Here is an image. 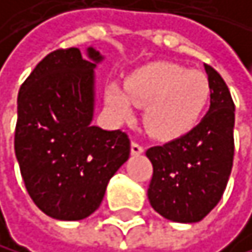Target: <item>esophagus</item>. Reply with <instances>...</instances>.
Wrapping results in <instances>:
<instances>
[{"mask_svg":"<svg viewBox=\"0 0 252 252\" xmlns=\"http://www.w3.org/2000/svg\"><path fill=\"white\" fill-rule=\"evenodd\" d=\"M130 151H132V154L134 156H140V154L145 151V148H143V145L140 141H137V140H134L132 141V145H130Z\"/></svg>","mask_w":252,"mask_h":252,"instance_id":"obj_1","label":"esophagus"}]
</instances>
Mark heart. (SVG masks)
Segmentation results:
<instances>
[{"mask_svg":"<svg viewBox=\"0 0 252 252\" xmlns=\"http://www.w3.org/2000/svg\"><path fill=\"white\" fill-rule=\"evenodd\" d=\"M107 104L120 118L132 117V104L146 107L145 126L160 140L186 135L197 126L209 100V81L200 70L156 63L135 72L125 91L111 86Z\"/></svg>","mask_w":252,"mask_h":252,"instance_id":"1","label":"heart"}]
</instances>
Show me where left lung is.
Returning <instances> with one entry per match:
<instances>
[{"label":"left lung","instance_id":"left-lung-1","mask_svg":"<svg viewBox=\"0 0 252 252\" xmlns=\"http://www.w3.org/2000/svg\"><path fill=\"white\" fill-rule=\"evenodd\" d=\"M211 106L191 132L152 146L148 189L151 206L164 219L195 223L206 217L225 192L234 160V101L220 73L205 64Z\"/></svg>","mask_w":252,"mask_h":252}]
</instances>
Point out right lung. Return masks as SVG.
I'll list each match as a JSON object with an SVG mask.
<instances>
[{"label": "right lung", "instance_id": "obj_1", "mask_svg": "<svg viewBox=\"0 0 252 252\" xmlns=\"http://www.w3.org/2000/svg\"><path fill=\"white\" fill-rule=\"evenodd\" d=\"M57 49L38 63L18 92L15 156L24 186L43 213L83 220L98 209L106 186L129 158L122 129L92 126L94 67L100 52Z\"/></svg>", "mask_w": 252, "mask_h": 252}]
</instances>
